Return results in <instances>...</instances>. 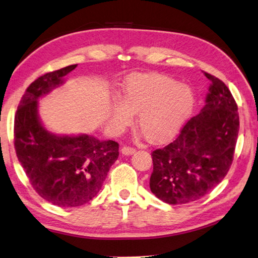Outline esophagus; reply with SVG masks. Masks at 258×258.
Segmentation results:
<instances>
[{
  "instance_id": "esophagus-1",
  "label": "esophagus",
  "mask_w": 258,
  "mask_h": 258,
  "mask_svg": "<svg viewBox=\"0 0 258 258\" xmlns=\"http://www.w3.org/2000/svg\"><path fill=\"white\" fill-rule=\"evenodd\" d=\"M121 152H122V154H124V155H132V154L135 153V148L130 147V146H123V147L121 148Z\"/></svg>"
}]
</instances>
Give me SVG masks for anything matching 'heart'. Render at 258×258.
I'll use <instances>...</instances> for the list:
<instances>
[{"label":"heart","mask_w":258,"mask_h":258,"mask_svg":"<svg viewBox=\"0 0 258 258\" xmlns=\"http://www.w3.org/2000/svg\"><path fill=\"white\" fill-rule=\"evenodd\" d=\"M195 94L188 86L161 74L131 77L122 88V102L112 107L111 122L127 126L137 113V124L152 143H165L176 136L191 115Z\"/></svg>","instance_id":"1"}]
</instances>
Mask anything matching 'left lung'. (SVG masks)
Listing matches in <instances>:
<instances>
[{
    "mask_svg": "<svg viewBox=\"0 0 258 258\" xmlns=\"http://www.w3.org/2000/svg\"><path fill=\"white\" fill-rule=\"evenodd\" d=\"M211 81L206 105L168 145L152 153L149 187L169 205L201 199L223 180L234 156L239 130L237 104L219 78Z\"/></svg>",
    "mask_w": 258,
    "mask_h": 258,
    "instance_id": "obj_1",
    "label": "left lung"
}]
</instances>
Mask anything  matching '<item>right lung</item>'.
Wrapping results in <instances>:
<instances>
[{
    "instance_id": "obj_1",
    "label": "right lung",
    "mask_w": 258,
    "mask_h": 258,
    "mask_svg": "<svg viewBox=\"0 0 258 258\" xmlns=\"http://www.w3.org/2000/svg\"><path fill=\"white\" fill-rule=\"evenodd\" d=\"M71 64L38 77L26 89L14 119L16 156L34 190L61 208L80 207L98 195L111 166L118 157V144L91 135L56 136L41 125L38 99L63 82Z\"/></svg>"
}]
</instances>
